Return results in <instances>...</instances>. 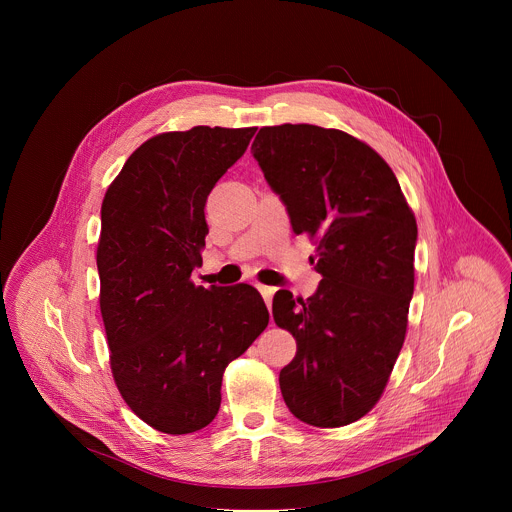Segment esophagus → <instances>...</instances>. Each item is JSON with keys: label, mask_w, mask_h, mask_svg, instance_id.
I'll return each mask as SVG.
<instances>
[{"label": "esophagus", "mask_w": 512, "mask_h": 512, "mask_svg": "<svg viewBox=\"0 0 512 512\" xmlns=\"http://www.w3.org/2000/svg\"><path fill=\"white\" fill-rule=\"evenodd\" d=\"M259 291H261V296H263V300H265L267 308L271 310V300H273L275 289H273V287H269V285H259Z\"/></svg>", "instance_id": "34e87169"}]
</instances>
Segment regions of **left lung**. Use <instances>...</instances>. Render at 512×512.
Returning <instances> with one entry per match:
<instances>
[{"instance_id": "1", "label": "left lung", "mask_w": 512, "mask_h": 512, "mask_svg": "<svg viewBox=\"0 0 512 512\" xmlns=\"http://www.w3.org/2000/svg\"><path fill=\"white\" fill-rule=\"evenodd\" d=\"M251 154L294 233L318 239L316 294L273 298L275 324L298 342L283 401L310 425H348L375 407L405 340L415 216L387 162L344 131L261 127Z\"/></svg>"}]
</instances>
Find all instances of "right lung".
Listing matches in <instances>:
<instances>
[{
  "instance_id": "add662e5",
  "label": "right lung",
  "mask_w": 512,
  "mask_h": 512,
  "mask_svg": "<svg viewBox=\"0 0 512 512\" xmlns=\"http://www.w3.org/2000/svg\"><path fill=\"white\" fill-rule=\"evenodd\" d=\"M255 131L198 125L156 135L129 156L101 206L111 371L131 411L164 433H192L216 417L227 364L269 324L255 287L190 281L202 265L206 198Z\"/></svg>"
}]
</instances>
